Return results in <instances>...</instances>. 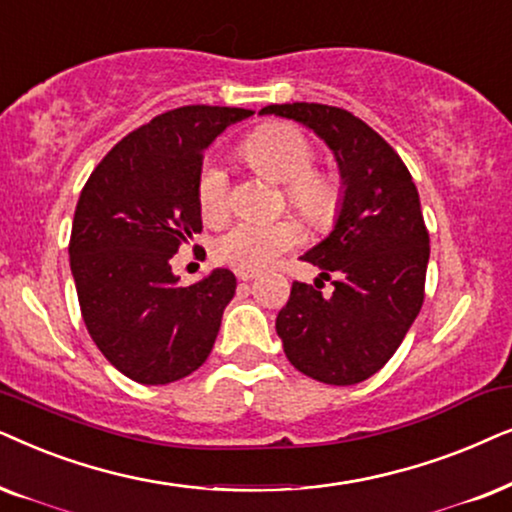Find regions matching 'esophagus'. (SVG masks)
<instances>
[{
    "instance_id": "1",
    "label": "esophagus",
    "mask_w": 512,
    "mask_h": 512,
    "mask_svg": "<svg viewBox=\"0 0 512 512\" xmlns=\"http://www.w3.org/2000/svg\"><path fill=\"white\" fill-rule=\"evenodd\" d=\"M255 276H257L255 271H236V278H238V281H243V283L252 281V278H255Z\"/></svg>"
}]
</instances>
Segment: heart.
I'll use <instances>...</instances> for the list:
<instances>
[{"label":"heart","instance_id":"1","mask_svg":"<svg viewBox=\"0 0 512 512\" xmlns=\"http://www.w3.org/2000/svg\"><path fill=\"white\" fill-rule=\"evenodd\" d=\"M243 152L262 173L285 185V196L311 222H330L339 206V187L330 175L311 173L313 147L290 124H271L245 140ZM199 206L208 222H220L229 208L227 173L208 161L199 177ZM302 243V227L290 217L271 222L241 220L215 241V257L238 271H260Z\"/></svg>","mask_w":512,"mask_h":512}]
</instances>
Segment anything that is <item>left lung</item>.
<instances>
[{"label":"left lung","instance_id":"left-lung-1","mask_svg":"<svg viewBox=\"0 0 512 512\" xmlns=\"http://www.w3.org/2000/svg\"><path fill=\"white\" fill-rule=\"evenodd\" d=\"M292 119L325 142L342 192L330 234L302 255L320 269L292 283L276 332L292 365L332 386L365 381L403 344L424 304L428 231L410 170L391 145L351 112L318 102L260 109ZM330 273L332 296L319 292Z\"/></svg>","mask_w":512,"mask_h":512}]
</instances>
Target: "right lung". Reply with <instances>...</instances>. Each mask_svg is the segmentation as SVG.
I'll use <instances>...</instances> for the list:
<instances>
[{"instance_id": "1", "label": "right lung", "mask_w": 512, "mask_h": 512, "mask_svg": "<svg viewBox=\"0 0 512 512\" xmlns=\"http://www.w3.org/2000/svg\"><path fill=\"white\" fill-rule=\"evenodd\" d=\"M250 109L187 105L126 135L88 177L74 210L70 269L88 335L147 386L206 363L236 276L217 267L182 288L170 257L201 231L203 152Z\"/></svg>"}]
</instances>
